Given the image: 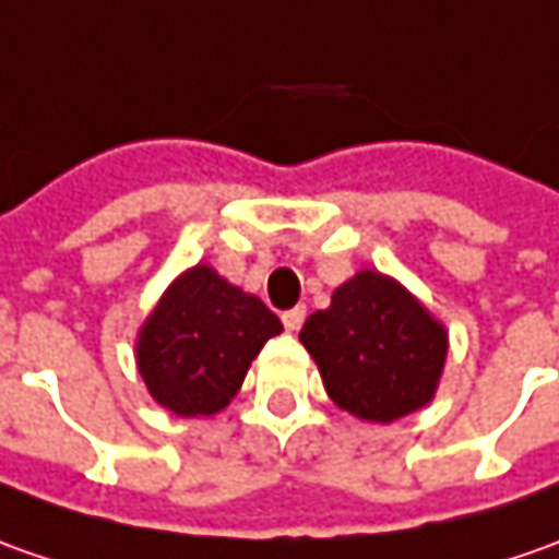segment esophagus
Returning a JSON list of instances; mask_svg holds the SVG:
<instances>
[{"label":"esophagus","mask_w":559,"mask_h":559,"mask_svg":"<svg viewBox=\"0 0 559 559\" xmlns=\"http://www.w3.org/2000/svg\"><path fill=\"white\" fill-rule=\"evenodd\" d=\"M281 321H284V328L294 333V330L302 328V321H306V309H302V306H296V309H287L284 314H281Z\"/></svg>","instance_id":"esophagus-1"}]
</instances>
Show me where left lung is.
Returning <instances> with one entry per match:
<instances>
[{
	"mask_svg": "<svg viewBox=\"0 0 559 559\" xmlns=\"http://www.w3.org/2000/svg\"><path fill=\"white\" fill-rule=\"evenodd\" d=\"M299 343L321 370L330 401L364 423H394L425 407L447 360V330L404 284L364 269L314 311Z\"/></svg>",
	"mask_w": 559,
	"mask_h": 559,
	"instance_id": "obj_1",
	"label": "left lung"
}]
</instances>
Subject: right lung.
Instances as JSON below:
<instances>
[{"label":"right lung","mask_w":559,"mask_h":559,"mask_svg":"<svg viewBox=\"0 0 559 559\" xmlns=\"http://www.w3.org/2000/svg\"><path fill=\"white\" fill-rule=\"evenodd\" d=\"M275 311L211 265L170 284L136 336V370L177 416H214L238 394L250 360L281 333Z\"/></svg>","instance_id":"obj_1"}]
</instances>
